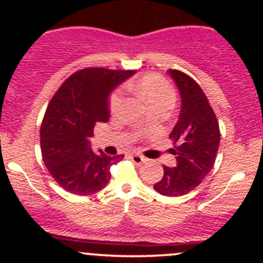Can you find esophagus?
Listing matches in <instances>:
<instances>
[{
    "label": "esophagus",
    "instance_id": "34e87169",
    "mask_svg": "<svg viewBox=\"0 0 263 263\" xmlns=\"http://www.w3.org/2000/svg\"><path fill=\"white\" fill-rule=\"evenodd\" d=\"M129 158H131V161L134 162L135 164H137V165H141L142 163L146 161V158H144V157L140 156V155H131V157H129Z\"/></svg>",
    "mask_w": 263,
    "mask_h": 263
}]
</instances>
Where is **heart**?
<instances>
[{"label": "heart", "mask_w": 263, "mask_h": 263, "mask_svg": "<svg viewBox=\"0 0 263 263\" xmlns=\"http://www.w3.org/2000/svg\"><path fill=\"white\" fill-rule=\"evenodd\" d=\"M132 87L151 107L167 104L173 105L174 102V96L176 95H174L173 87L159 74L144 75ZM123 101H125V95H123L122 90H116L111 93L110 99H108L110 112L112 115L119 114Z\"/></svg>", "instance_id": "obj_1"}]
</instances>
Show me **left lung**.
<instances>
[{
  "label": "left lung",
  "instance_id": "8db88e82",
  "mask_svg": "<svg viewBox=\"0 0 263 263\" xmlns=\"http://www.w3.org/2000/svg\"><path fill=\"white\" fill-rule=\"evenodd\" d=\"M182 99L179 120L171 132L177 165H163L164 174L153 185L165 197H180L203 182L214 167L220 144V128L215 112L199 84L188 74L170 69Z\"/></svg>",
  "mask_w": 263,
  "mask_h": 263
}]
</instances>
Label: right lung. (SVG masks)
I'll return each instance as SVG.
<instances>
[{"instance_id":"obj_1","label":"right lung","mask_w":263,"mask_h":263,"mask_svg":"<svg viewBox=\"0 0 263 263\" xmlns=\"http://www.w3.org/2000/svg\"><path fill=\"white\" fill-rule=\"evenodd\" d=\"M134 70L85 68L66 79L45 110L41 126L42 158L59 186L75 195L100 192L110 168L123 155L107 156L90 147L98 122L108 120L107 99Z\"/></svg>"}]
</instances>
